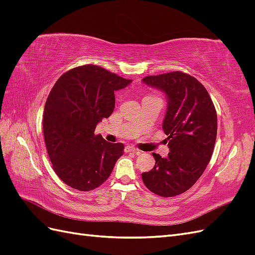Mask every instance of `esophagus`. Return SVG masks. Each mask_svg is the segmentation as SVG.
I'll use <instances>...</instances> for the list:
<instances>
[{"instance_id": "obj_1", "label": "esophagus", "mask_w": 255, "mask_h": 255, "mask_svg": "<svg viewBox=\"0 0 255 255\" xmlns=\"http://www.w3.org/2000/svg\"><path fill=\"white\" fill-rule=\"evenodd\" d=\"M126 152H133V153H136V154H141V151L138 150L137 148H135V146H127Z\"/></svg>"}]
</instances>
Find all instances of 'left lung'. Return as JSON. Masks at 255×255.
<instances>
[{
    "mask_svg": "<svg viewBox=\"0 0 255 255\" xmlns=\"http://www.w3.org/2000/svg\"><path fill=\"white\" fill-rule=\"evenodd\" d=\"M142 82L167 96L163 129L170 152L165 158L153 153L155 165L141 177L153 194L175 197L194 186L210 163L217 137V113L205 87L187 73L150 75Z\"/></svg>",
    "mask_w": 255,
    "mask_h": 255,
    "instance_id": "obj_1",
    "label": "left lung"
}]
</instances>
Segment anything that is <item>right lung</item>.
<instances>
[{
    "label": "right lung",
    "instance_id": "1",
    "mask_svg": "<svg viewBox=\"0 0 255 255\" xmlns=\"http://www.w3.org/2000/svg\"><path fill=\"white\" fill-rule=\"evenodd\" d=\"M132 80L102 67L85 65L65 72L44 105L43 136L53 169L68 186L98 188L111 175L125 144L96 135V127L115 109V91Z\"/></svg>",
    "mask_w": 255,
    "mask_h": 255
}]
</instances>
